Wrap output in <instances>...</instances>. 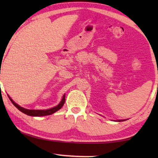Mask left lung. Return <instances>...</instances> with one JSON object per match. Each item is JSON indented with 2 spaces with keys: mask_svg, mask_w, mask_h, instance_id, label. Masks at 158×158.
<instances>
[{
  "mask_svg": "<svg viewBox=\"0 0 158 158\" xmlns=\"http://www.w3.org/2000/svg\"><path fill=\"white\" fill-rule=\"evenodd\" d=\"M124 121H125V119L124 120H117V122H124Z\"/></svg>",
  "mask_w": 158,
  "mask_h": 158,
  "instance_id": "1",
  "label": "left lung"
}]
</instances>
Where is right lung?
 <instances>
[{"mask_svg": "<svg viewBox=\"0 0 158 158\" xmlns=\"http://www.w3.org/2000/svg\"><path fill=\"white\" fill-rule=\"evenodd\" d=\"M8 96L10 100V101L12 102L13 104H14L15 106H16L17 109L19 110V111H21L23 114H27V115L31 116H47V115H50V114H52L55 113V112L57 111L58 110H60V109H61V108L62 107V106L64 105V101H65V95H64V96H62V101H60V103H59V104H58L57 106H55V107L52 108V109H47V110H30V109H24V108H23V107H21L20 106L15 103L14 101L10 98L9 96Z\"/></svg>", "mask_w": 158, "mask_h": 158, "instance_id": "obj_1", "label": "right lung"}]
</instances>
